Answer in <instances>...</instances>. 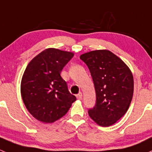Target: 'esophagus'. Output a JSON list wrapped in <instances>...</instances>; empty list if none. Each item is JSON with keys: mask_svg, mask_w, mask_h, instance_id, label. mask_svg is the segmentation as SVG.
I'll return each mask as SVG.
<instances>
[{"mask_svg": "<svg viewBox=\"0 0 152 152\" xmlns=\"http://www.w3.org/2000/svg\"><path fill=\"white\" fill-rule=\"evenodd\" d=\"M76 97L77 99H82V97H83V94L81 93V92H79V93L77 94L76 95Z\"/></svg>", "mask_w": 152, "mask_h": 152, "instance_id": "34e87169", "label": "esophagus"}]
</instances>
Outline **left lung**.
<instances>
[{"label": "left lung", "instance_id": "left-lung-1", "mask_svg": "<svg viewBox=\"0 0 152 152\" xmlns=\"http://www.w3.org/2000/svg\"><path fill=\"white\" fill-rule=\"evenodd\" d=\"M80 58L88 67L96 91V104L88 115L102 126H109L126 113L133 96V76L121 58L107 50L84 53Z\"/></svg>", "mask_w": 152, "mask_h": 152}]
</instances>
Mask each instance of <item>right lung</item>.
Instances as JSON below:
<instances>
[{
  "label": "right lung",
  "mask_w": 152,
  "mask_h": 152,
  "mask_svg": "<svg viewBox=\"0 0 152 152\" xmlns=\"http://www.w3.org/2000/svg\"><path fill=\"white\" fill-rule=\"evenodd\" d=\"M74 53L48 48L26 67L21 81V95L30 113L39 121L53 123L63 117L76 100L61 76Z\"/></svg>",
  "instance_id": "add662e5"
}]
</instances>
